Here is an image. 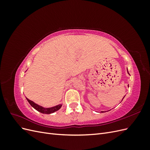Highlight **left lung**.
Returning a JSON list of instances; mask_svg holds the SVG:
<instances>
[{"label": "left lung", "mask_w": 150, "mask_h": 150, "mask_svg": "<svg viewBox=\"0 0 150 150\" xmlns=\"http://www.w3.org/2000/svg\"><path fill=\"white\" fill-rule=\"evenodd\" d=\"M127 70H128V69H127ZM128 73L129 74V72H128ZM124 98H125V96H124ZM122 99H123V98H122ZM104 112V111H101V112Z\"/></svg>", "instance_id": "1"}]
</instances>
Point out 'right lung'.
Masks as SVG:
<instances>
[{"mask_svg": "<svg viewBox=\"0 0 150 150\" xmlns=\"http://www.w3.org/2000/svg\"><path fill=\"white\" fill-rule=\"evenodd\" d=\"M26 99L32 107H33L35 110L38 111L40 112L43 113V114H51V113H53V112H56L57 110H59V109L62 106V104H58V105H57V106H53L51 108H44L41 106H39V104L35 103L33 101H30V99H29L28 98H26Z\"/></svg>", "mask_w": 150, "mask_h": 150, "instance_id": "right-lung-1", "label": "right lung"}]
</instances>
